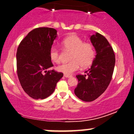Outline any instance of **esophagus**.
Listing matches in <instances>:
<instances>
[{
    "label": "esophagus",
    "instance_id": "obj_1",
    "mask_svg": "<svg viewBox=\"0 0 134 134\" xmlns=\"http://www.w3.org/2000/svg\"><path fill=\"white\" fill-rule=\"evenodd\" d=\"M64 76L65 77H67V78H69V77H71V76L66 75H64Z\"/></svg>",
    "mask_w": 134,
    "mask_h": 134
}]
</instances>
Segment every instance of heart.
Wrapping results in <instances>:
<instances>
[{"instance_id":"obj_1","label":"heart","mask_w":134,"mask_h":134,"mask_svg":"<svg viewBox=\"0 0 134 134\" xmlns=\"http://www.w3.org/2000/svg\"><path fill=\"white\" fill-rule=\"evenodd\" d=\"M64 49L71 52L70 62L63 63L57 67V70L66 75H70L77 71L79 67L85 68L94 61L95 51L94 46L90 43H85L84 40L77 36L71 35L62 42ZM49 57L54 63L59 61V51L56 47H52L49 51Z\"/></svg>"}]
</instances>
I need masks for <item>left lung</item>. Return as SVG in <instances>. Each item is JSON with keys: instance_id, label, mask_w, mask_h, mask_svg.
Wrapping results in <instances>:
<instances>
[{"instance_id": "obj_1", "label": "left lung", "mask_w": 134, "mask_h": 134, "mask_svg": "<svg viewBox=\"0 0 134 134\" xmlns=\"http://www.w3.org/2000/svg\"><path fill=\"white\" fill-rule=\"evenodd\" d=\"M96 51V56L86 75H78V84L75 94L86 102L95 100L107 88L113 76L115 65V55L106 38L96 33L90 37Z\"/></svg>"}]
</instances>
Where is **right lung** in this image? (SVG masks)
Returning a JSON list of instances; mask_svg holds the SVG:
<instances>
[{"label": "right lung", "instance_id": "right-lung-1", "mask_svg": "<svg viewBox=\"0 0 134 134\" xmlns=\"http://www.w3.org/2000/svg\"><path fill=\"white\" fill-rule=\"evenodd\" d=\"M57 36L55 29L39 27L31 30L22 40L16 52V70L25 92L35 99L51 95L63 73L54 70L49 51Z\"/></svg>", "mask_w": 134, "mask_h": 134}]
</instances>
